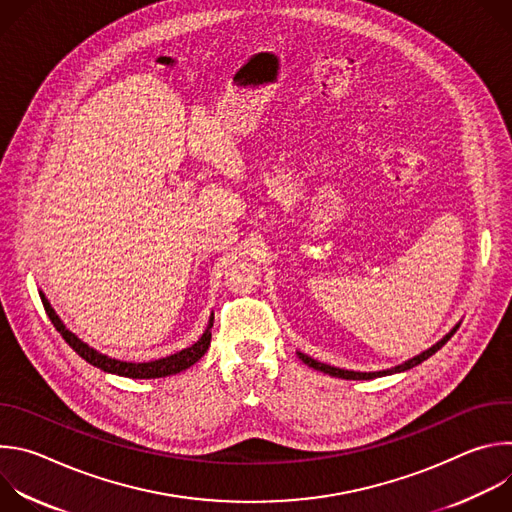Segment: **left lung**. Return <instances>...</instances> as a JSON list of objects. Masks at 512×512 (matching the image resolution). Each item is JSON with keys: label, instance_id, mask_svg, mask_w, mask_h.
<instances>
[{"label": "left lung", "instance_id": "1", "mask_svg": "<svg viewBox=\"0 0 512 512\" xmlns=\"http://www.w3.org/2000/svg\"><path fill=\"white\" fill-rule=\"evenodd\" d=\"M456 330H458V326L450 332V334H446L440 342L437 344H433L431 348H427L425 352H421V354H417V356H413L411 360H407V362H403V364H399V367H395V369H387V371H377V373H356V371H344V369H338V367H330V364H324V362H318V360H314L312 356H308V354H302V352H298V356L308 364V367H312V369H316V371H322V373H326V375H330V377H338V379H350V381H367V379H377V377H385V375H393V373H401V371H407V369H413V367H417V364H421L423 360H427L431 354H435L437 350H440L454 334H456Z\"/></svg>", "mask_w": 512, "mask_h": 512}]
</instances>
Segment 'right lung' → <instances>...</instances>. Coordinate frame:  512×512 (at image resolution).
Segmentation results:
<instances>
[{
    "instance_id": "1",
    "label": "right lung",
    "mask_w": 512,
    "mask_h": 512,
    "mask_svg": "<svg viewBox=\"0 0 512 512\" xmlns=\"http://www.w3.org/2000/svg\"><path fill=\"white\" fill-rule=\"evenodd\" d=\"M40 298H42V304H44V310H46L50 322L60 332V336L68 342V346L75 350L81 358L91 362L93 367H97V369H101L105 373H113V375L129 377V379H160V377H170V375H176V373L186 371L188 367H192V364L198 362L204 356V352L208 350V346H210V336H212L210 328H212V320L214 318H210V324H208L206 332L200 336L198 342H194L192 346H188V348H184V350H180L176 354H170V356L158 358V360H150V362H123V360L109 358V356L97 352L95 348H91L89 344L79 340L70 330H66V326L60 322V318L56 316V312L52 310V306L48 304L44 294H40Z\"/></svg>"
}]
</instances>
